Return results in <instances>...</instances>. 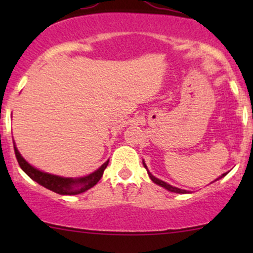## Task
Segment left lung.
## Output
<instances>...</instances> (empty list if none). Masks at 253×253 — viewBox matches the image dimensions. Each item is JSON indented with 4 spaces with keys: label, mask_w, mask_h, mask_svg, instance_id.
Here are the masks:
<instances>
[{
    "label": "left lung",
    "mask_w": 253,
    "mask_h": 253,
    "mask_svg": "<svg viewBox=\"0 0 253 253\" xmlns=\"http://www.w3.org/2000/svg\"><path fill=\"white\" fill-rule=\"evenodd\" d=\"M144 167H145V169L147 170V168H146V165H145V163H144ZM147 172H149V171H147ZM226 175H227V172H226V173H222V176H220L219 178H217V179L222 178V177H223V176H226ZM149 176H150V178L152 179V182H155L156 184L161 185V187L165 188V189H168V190H169V191H173V193H178V194H185V193H187V190H182V189H178V188H176V187H172V185L168 184V183H165V182H163V181H161V179L156 178V177L153 176V175H151L150 172H149ZM215 181H216V179H215Z\"/></svg>",
    "instance_id": "8db88e82"
}]
</instances>
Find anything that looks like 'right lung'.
Segmentation results:
<instances>
[{
  "mask_svg": "<svg viewBox=\"0 0 253 253\" xmlns=\"http://www.w3.org/2000/svg\"><path fill=\"white\" fill-rule=\"evenodd\" d=\"M14 151H15V156L19 163L20 168L31 177L33 181L39 183L42 187L47 188L48 190L54 191V193L59 194V195H77V194L84 193L90 188L94 187L96 183L100 181L101 177L103 175V171L106 170L108 162L107 161L100 169H97L95 172L90 173L88 176L80 177V178H65V177H59L56 175H51V173L42 172L36 168H33L27 162L22 158L19 151L14 145Z\"/></svg>",
  "mask_w": 253,
  "mask_h": 253,
  "instance_id": "obj_1",
  "label": "right lung"
}]
</instances>
